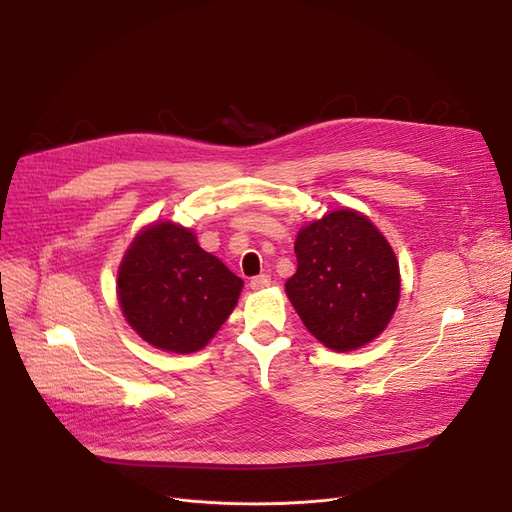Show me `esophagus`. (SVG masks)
Listing matches in <instances>:
<instances>
[{
  "label": "esophagus",
  "instance_id": "1",
  "mask_svg": "<svg viewBox=\"0 0 512 512\" xmlns=\"http://www.w3.org/2000/svg\"><path fill=\"white\" fill-rule=\"evenodd\" d=\"M270 284H272V278L267 276V274H261V276H255V278H251V288H253V290H261V288L270 286Z\"/></svg>",
  "mask_w": 512,
  "mask_h": 512
}]
</instances>
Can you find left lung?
Returning <instances> with one entry per match:
<instances>
[{
	"mask_svg": "<svg viewBox=\"0 0 512 512\" xmlns=\"http://www.w3.org/2000/svg\"><path fill=\"white\" fill-rule=\"evenodd\" d=\"M294 253L299 265L286 294L321 344L355 351L384 332L398 305L400 272L388 240L365 215H324L299 232Z\"/></svg>",
	"mask_w": 512,
	"mask_h": 512,
	"instance_id": "8db88e82",
	"label": "left lung"
}]
</instances>
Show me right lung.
Masks as SVG:
<instances>
[{
	"mask_svg": "<svg viewBox=\"0 0 512 512\" xmlns=\"http://www.w3.org/2000/svg\"><path fill=\"white\" fill-rule=\"evenodd\" d=\"M242 280L197 245L191 230L155 224L132 240L118 272L128 324L170 353L203 348L236 307Z\"/></svg>",
	"mask_w": 512,
	"mask_h": 512,
	"instance_id": "right-lung-1",
	"label": "right lung"
}]
</instances>
